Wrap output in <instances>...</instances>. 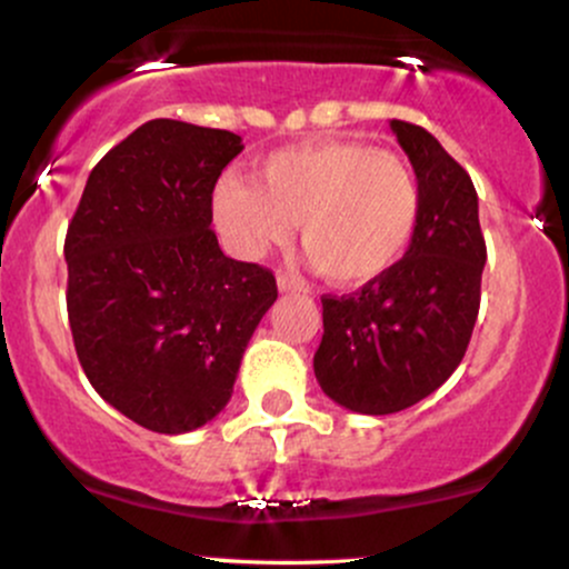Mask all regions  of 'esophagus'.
Returning a JSON list of instances; mask_svg holds the SVG:
<instances>
[{
	"label": "esophagus",
	"instance_id": "esophagus-1",
	"mask_svg": "<svg viewBox=\"0 0 569 569\" xmlns=\"http://www.w3.org/2000/svg\"><path fill=\"white\" fill-rule=\"evenodd\" d=\"M278 291L280 293H297L305 291V283L299 278L289 276V272H278Z\"/></svg>",
	"mask_w": 569,
	"mask_h": 569
}]
</instances>
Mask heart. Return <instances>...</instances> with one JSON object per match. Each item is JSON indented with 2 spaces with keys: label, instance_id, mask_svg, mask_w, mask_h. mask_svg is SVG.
<instances>
[{
  "label": "heart",
  "instance_id": "b5f03b06",
  "mask_svg": "<svg viewBox=\"0 0 569 569\" xmlns=\"http://www.w3.org/2000/svg\"><path fill=\"white\" fill-rule=\"evenodd\" d=\"M213 227L240 259L283 243L299 221L310 262L335 283H371L403 257L420 221V181L403 158L363 141H316L270 154L259 184L224 176Z\"/></svg>",
  "mask_w": 569,
  "mask_h": 569
}]
</instances>
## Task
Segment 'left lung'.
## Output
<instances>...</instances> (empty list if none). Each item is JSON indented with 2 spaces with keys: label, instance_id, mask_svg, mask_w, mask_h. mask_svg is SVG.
I'll return each mask as SVG.
<instances>
[{
  "label": "left lung",
  "instance_id": "left-lung-1",
  "mask_svg": "<svg viewBox=\"0 0 569 569\" xmlns=\"http://www.w3.org/2000/svg\"><path fill=\"white\" fill-rule=\"evenodd\" d=\"M420 181L403 259L348 297H323L316 380L339 407L393 415L439 390L471 342L487 262L471 176L426 128L390 120Z\"/></svg>",
  "mask_w": 569,
  "mask_h": 569
}]
</instances>
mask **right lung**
Listing matches in <instances>:
<instances>
[{"label":"right lung","mask_w":569,"mask_h":569,"mask_svg":"<svg viewBox=\"0 0 569 569\" xmlns=\"http://www.w3.org/2000/svg\"><path fill=\"white\" fill-rule=\"evenodd\" d=\"M240 136L149 120L90 171L71 219L69 326L96 393L128 420L179 436L232 398L240 361L278 299L276 276L234 262L211 194Z\"/></svg>","instance_id":"add662e5"}]
</instances>
